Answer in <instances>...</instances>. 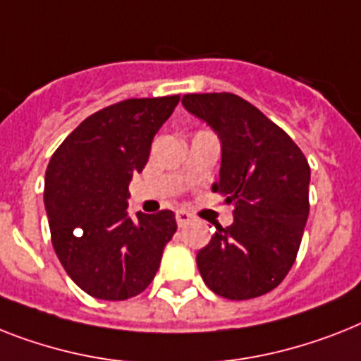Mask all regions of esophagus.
Returning <instances> with one entry per match:
<instances>
[{
  "mask_svg": "<svg viewBox=\"0 0 361 361\" xmlns=\"http://www.w3.org/2000/svg\"><path fill=\"white\" fill-rule=\"evenodd\" d=\"M176 222H178V226H185L190 222V215L187 211H176Z\"/></svg>",
  "mask_w": 361,
  "mask_h": 361,
  "instance_id": "1",
  "label": "esophagus"
}]
</instances>
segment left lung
<instances>
[{
    "label": "left lung",
    "mask_w": 361,
    "mask_h": 361,
    "mask_svg": "<svg viewBox=\"0 0 361 361\" xmlns=\"http://www.w3.org/2000/svg\"><path fill=\"white\" fill-rule=\"evenodd\" d=\"M181 104L221 139L213 190L233 204V222L196 254L211 291L230 300L262 297L297 259L310 213V165L293 139L262 111L230 92L185 94Z\"/></svg>",
    "instance_id": "left-lung-1"
}]
</instances>
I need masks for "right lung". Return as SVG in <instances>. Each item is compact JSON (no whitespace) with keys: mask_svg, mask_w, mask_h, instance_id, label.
<instances>
[{"mask_svg":"<svg viewBox=\"0 0 361 361\" xmlns=\"http://www.w3.org/2000/svg\"><path fill=\"white\" fill-rule=\"evenodd\" d=\"M180 96L131 98L90 114L49 159L44 206L51 243L68 276L90 297L126 300L150 286L174 213L128 215L130 181Z\"/></svg>","mask_w":361,"mask_h":361,"instance_id":"obj_1","label":"right lung"}]
</instances>
